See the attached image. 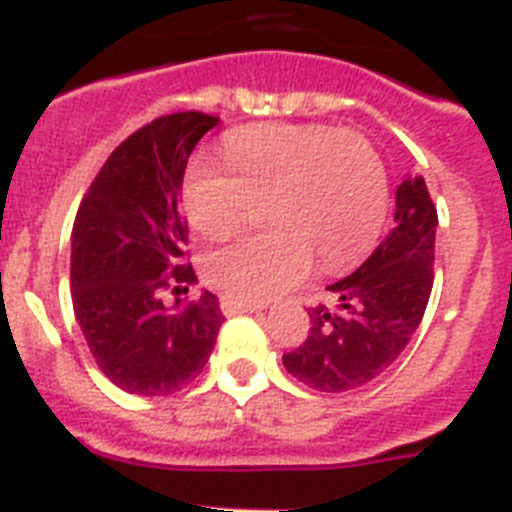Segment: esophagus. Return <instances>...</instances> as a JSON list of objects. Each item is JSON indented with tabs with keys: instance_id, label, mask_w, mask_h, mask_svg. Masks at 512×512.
Masks as SVG:
<instances>
[{
	"instance_id": "1",
	"label": "esophagus",
	"mask_w": 512,
	"mask_h": 512,
	"mask_svg": "<svg viewBox=\"0 0 512 512\" xmlns=\"http://www.w3.org/2000/svg\"><path fill=\"white\" fill-rule=\"evenodd\" d=\"M220 310L225 315H241V312H261L264 307L261 305H251V302H241V300H233V297L223 295L220 297Z\"/></svg>"
}]
</instances>
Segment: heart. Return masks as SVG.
<instances>
[{"mask_svg":"<svg viewBox=\"0 0 512 512\" xmlns=\"http://www.w3.org/2000/svg\"><path fill=\"white\" fill-rule=\"evenodd\" d=\"M225 166L200 161L184 179L189 223L225 238L269 200L274 230L207 253L205 279L241 302H264L320 269L364 259L390 210L382 158L366 138L323 125H253L223 143Z\"/></svg>","mask_w":512,"mask_h":512,"instance_id":"b5f03b06","label":"heart"}]
</instances>
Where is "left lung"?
<instances>
[{"mask_svg": "<svg viewBox=\"0 0 512 512\" xmlns=\"http://www.w3.org/2000/svg\"><path fill=\"white\" fill-rule=\"evenodd\" d=\"M438 215L418 174L395 194V228L354 274L310 307L305 343L282 361L318 392H348L392 366L418 330L433 287Z\"/></svg>", "mask_w": 512, "mask_h": 512, "instance_id": "1", "label": "left lung"}]
</instances>
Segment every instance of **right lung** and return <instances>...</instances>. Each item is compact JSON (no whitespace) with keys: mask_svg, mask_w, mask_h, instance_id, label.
Masks as SVG:
<instances>
[{"mask_svg":"<svg viewBox=\"0 0 512 512\" xmlns=\"http://www.w3.org/2000/svg\"><path fill=\"white\" fill-rule=\"evenodd\" d=\"M220 117L174 112L135 130L104 161L71 233V295L104 377L130 395H174L200 377L223 325L220 302L166 292L197 282L182 264L184 169Z\"/></svg>","mask_w":512,"mask_h":512,"instance_id":"right-lung-1","label":"right lung"}]
</instances>
